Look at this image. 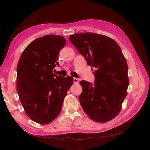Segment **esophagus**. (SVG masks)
<instances>
[{
	"instance_id": "esophagus-1",
	"label": "esophagus",
	"mask_w": 150,
	"mask_h": 150,
	"mask_svg": "<svg viewBox=\"0 0 150 150\" xmlns=\"http://www.w3.org/2000/svg\"><path fill=\"white\" fill-rule=\"evenodd\" d=\"M73 81H74V83L76 84L79 83V79H78V78H74Z\"/></svg>"
}]
</instances>
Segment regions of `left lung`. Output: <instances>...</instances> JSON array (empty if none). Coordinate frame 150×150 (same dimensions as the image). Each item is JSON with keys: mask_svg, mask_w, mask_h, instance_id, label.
Returning a JSON list of instances; mask_svg holds the SVG:
<instances>
[{"mask_svg": "<svg viewBox=\"0 0 150 150\" xmlns=\"http://www.w3.org/2000/svg\"><path fill=\"white\" fill-rule=\"evenodd\" d=\"M69 39L91 69L96 68L93 86L80 81L81 106L94 121L111 120L120 112L129 85L128 64L120 47L108 36L91 33L73 34Z\"/></svg>", "mask_w": 150, "mask_h": 150, "instance_id": "left-lung-1", "label": "left lung"}]
</instances>
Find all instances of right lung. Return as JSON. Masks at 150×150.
<instances>
[{
	"label": "right lung",
	"instance_id": "right-lung-1",
	"mask_svg": "<svg viewBox=\"0 0 150 150\" xmlns=\"http://www.w3.org/2000/svg\"><path fill=\"white\" fill-rule=\"evenodd\" d=\"M66 40L61 35H46L35 39L22 52L17 67V89L26 115L46 125L59 114L73 78L54 74L58 55Z\"/></svg>",
	"mask_w": 150,
	"mask_h": 150
}]
</instances>
